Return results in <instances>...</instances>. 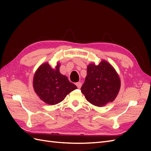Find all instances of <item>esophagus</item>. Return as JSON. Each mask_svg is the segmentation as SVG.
Listing matches in <instances>:
<instances>
[{
    "instance_id": "esophagus-1",
    "label": "esophagus",
    "mask_w": 151,
    "mask_h": 151,
    "mask_svg": "<svg viewBox=\"0 0 151 151\" xmlns=\"http://www.w3.org/2000/svg\"><path fill=\"white\" fill-rule=\"evenodd\" d=\"M76 86H77V88H78V89H80V88H81V86H82V83H81V82H76Z\"/></svg>"
}]
</instances>
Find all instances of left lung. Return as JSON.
Masks as SVG:
<instances>
[{"label":"left lung","mask_w":151,"mask_h":151,"mask_svg":"<svg viewBox=\"0 0 151 151\" xmlns=\"http://www.w3.org/2000/svg\"><path fill=\"white\" fill-rule=\"evenodd\" d=\"M121 80L116 70L106 60L87 67V75L81 91L89 103L102 107L113 102L119 92Z\"/></svg>","instance_id":"left-lung-1"}]
</instances>
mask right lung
Instances as JSON below:
<instances>
[{
  "mask_svg": "<svg viewBox=\"0 0 151 151\" xmlns=\"http://www.w3.org/2000/svg\"><path fill=\"white\" fill-rule=\"evenodd\" d=\"M60 65L58 62L52 68L49 63L45 62L38 67L34 75L35 93L41 101L49 105L60 103L69 93L77 88L65 75L60 73Z\"/></svg>",
  "mask_w": 151,
  "mask_h": 151,
  "instance_id": "right-lung-1",
  "label": "right lung"
}]
</instances>
